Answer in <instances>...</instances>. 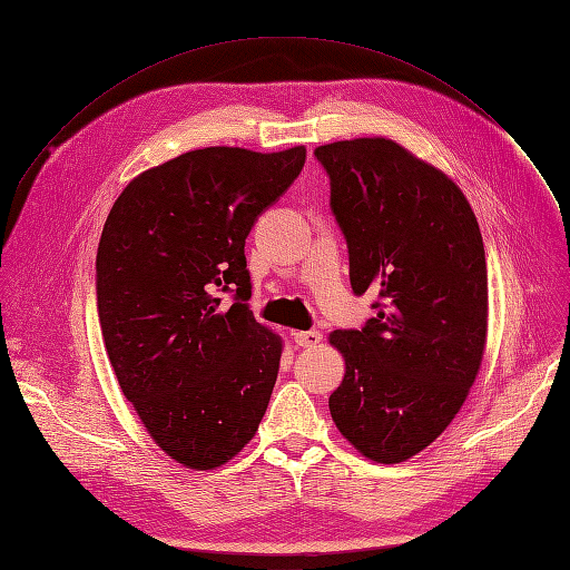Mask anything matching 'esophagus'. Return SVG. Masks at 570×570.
<instances>
[{"instance_id": "1", "label": "esophagus", "mask_w": 570, "mask_h": 570, "mask_svg": "<svg viewBox=\"0 0 570 570\" xmlns=\"http://www.w3.org/2000/svg\"><path fill=\"white\" fill-rule=\"evenodd\" d=\"M293 340L298 346L309 350V346H316L321 340H324V335H321L318 331H298V333H293Z\"/></svg>"}]
</instances>
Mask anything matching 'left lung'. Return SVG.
Segmentation results:
<instances>
[{
  "mask_svg": "<svg viewBox=\"0 0 570 570\" xmlns=\"http://www.w3.org/2000/svg\"><path fill=\"white\" fill-rule=\"evenodd\" d=\"M314 156L331 177L352 288L380 295L361 331L328 335L346 365L331 416L365 459L401 463L452 424L480 373L482 233L463 190L393 139H342Z\"/></svg>",
  "mask_w": 570,
  "mask_h": 570,
  "instance_id": "left-lung-1",
  "label": "left lung"
}]
</instances>
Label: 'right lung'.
<instances>
[{"label":"right lung","instance_id":"right-lung-1","mask_svg":"<svg viewBox=\"0 0 570 570\" xmlns=\"http://www.w3.org/2000/svg\"><path fill=\"white\" fill-rule=\"evenodd\" d=\"M307 151L207 146L135 177L97 246V312L120 391L158 448L193 470L256 435L284 342L258 324L244 239ZM236 288L219 307L213 293Z\"/></svg>","mask_w":570,"mask_h":570}]
</instances>
